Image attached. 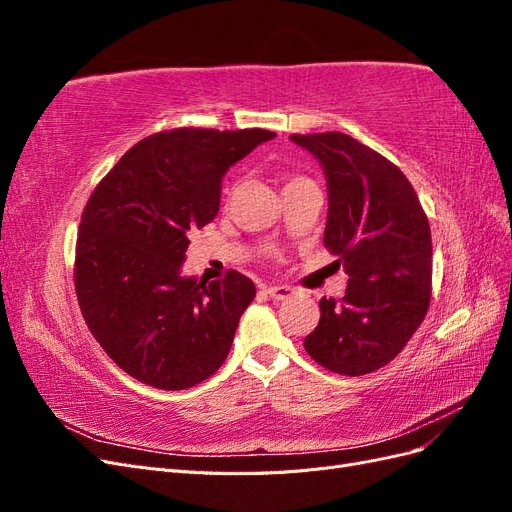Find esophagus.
Segmentation results:
<instances>
[{
  "instance_id": "34e87169",
  "label": "esophagus",
  "mask_w": 512,
  "mask_h": 512,
  "mask_svg": "<svg viewBox=\"0 0 512 512\" xmlns=\"http://www.w3.org/2000/svg\"><path fill=\"white\" fill-rule=\"evenodd\" d=\"M265 292L275 301H284V299L292 297L294 290L290 286H269V288H265Z\"/></svg>"
}]
</instances>
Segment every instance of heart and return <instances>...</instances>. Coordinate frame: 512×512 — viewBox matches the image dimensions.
<instances>
[{
	"label": "heart",
	"mask_w": 512,
	"mask_h": 512,
	"mask_svg": "<svg viewBox=\"0 0 512 512\" xmlns=\"http://www.w3.org/2000/svg\"><path fill=\"white\" fill-rule=\"evenodd\" d=\"M305 177H288L286 179V183H284V188H286V185H292V183H297V181H303ZM232 192V188H230V185H228V188H226V194H230Z\"/></svg>",
	"instance_id": "b5f03b06"
}]
</instances>
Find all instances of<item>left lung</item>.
Segmentation results:
<instances>
[{
    "mask_svg": "<svg viewBox=\"0 0 512 512\" xmlns=\"http://www.w3.org/2000/svg\"><path fill=\"white\" fill-rule=\"evenodd\" d=\"M320 160L329 185L324 247L348 273L342 299H320L305 350L324 369L365 376L391 363L431 301V230L412 183L342 132L290 134Z\"/></svg>",
    "mask_w": 512,
    "mask_h": 512,
    "instance_id": "1",
    "label": "left lung"
}]
</instances>
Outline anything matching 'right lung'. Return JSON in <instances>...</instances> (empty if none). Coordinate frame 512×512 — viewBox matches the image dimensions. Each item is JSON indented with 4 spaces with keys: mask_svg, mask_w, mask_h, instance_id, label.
Masks as SVG:
<instances>
[{
    "mask_svg": "<svg viewBox=\"0 0 512 512\" xmlns=\"http://www.w3.org/2000/svg\"><path fill=\"white\" fill-rule=\"evenodd\" d=\"M275 132L175 128L123 153L81 215L74 290L91 335L153 389L183 391L226 361L256 297L243 273L181 277L192 232L220 211L222 177Z\"/></svg>",
    "mask_w": 512,
    "mask_h": 512,
    "instance_id": "1",
    "label": "right lung"
}]
</instances>
